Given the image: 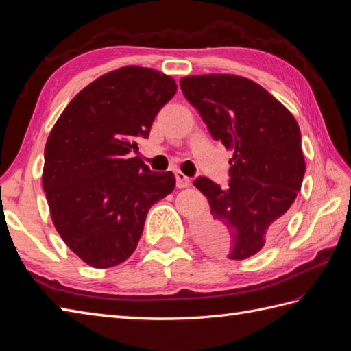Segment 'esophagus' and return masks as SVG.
<instances>
[{
    "label": "esophagus",
    "instance_id": "34e87169",
    "mask_svg": "<svg viewBox=\"0 0 351 351\" xmlns=\"http://www.w3.org/2000/svg\"><path fill=\"white\" fill-rule=\"evenodd\" d=\"M175 178H176V187L178 189H185V187H190V178L185 176L182 171H176L175 173Z\"/></svg>",
    "mask_w": 351,
    "mask_h": 351
}]
</instances>
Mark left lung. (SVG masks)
<instances>
[{
    "instance_id": "obj_1",
    "label": "left lung",
    "mask_w": 351,
    "mask_h": 351,
    "mask_svg": "<svg viewBox=\"0 0 351 351\" xmlns=\"http://www.w3.org/2000/svg\"><path fill=\"white\" fill-rule=\"evenodd\" d=\"M185 98L214 140L234 149L228 187L199 176L211 214L195 234L204 247L229 259L250 258L274 240L304 176L302 136L294 116L264 87L237 75L181 80Z\"/></svg>"
}]
</instances>
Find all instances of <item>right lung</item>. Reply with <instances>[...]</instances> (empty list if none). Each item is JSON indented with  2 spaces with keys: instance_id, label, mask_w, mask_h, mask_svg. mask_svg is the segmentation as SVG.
Segmentation results:
<instances>
[{
  "instance_id": "add662e5",
  "label": "right lung",
  "mask_w": 351,
  "mask_h": 351,
  "mask_svg": "<svg viewBox=\"0 0 351 351\" xmlns=\"http://www.w3.org/2000/svg\"><path fill=\"white\" fill-rule=\"evenodd\" d=\"M175 93L173 78L125 66L83 88L52 128L43 190L57 232L86 264L128 259L151 206L173 191L171 171H152L130 154Z\"/></svg>"
}]
</instances>
